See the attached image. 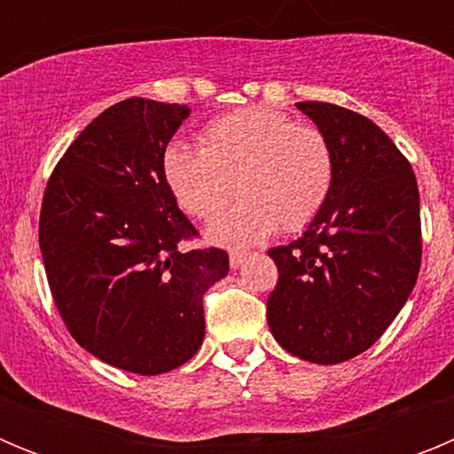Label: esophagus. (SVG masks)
I'll use <instances>...</instances> for the list:
<instances>
[{"mask_svg": "<svg viewBox=\"0 0 454 454\" xmlns=\"http://www.w3.org/2000/svg\"><path fill=\"white\" fill-rule=\"evenodd\" d=\"M247 259V252H240V250H231L230 252V266L231 268H239L240 263Z\"/></svg>", "mask_w": 454, "mask_h": 454, "instance_id": "34e87169", "label": "esophagus"}]
</instances>
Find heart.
<instances>
[{
  "instance_id": "b5f03b06",
  "label": "heart",
  "mask_w": 454,
  "mask_h": 454,
  "mask_svg": "<svg viewBox=\"0 0 454 454\" xmlns=\"http://www.w3.org/2000/svg\"><path fill=\"white\" fill-rule=\"evenodd\" d=\"M200 150L170 143L161 175L184 214L214 223L234 198L240 202L214 227L227 246H252L279 227L300 231L330 202L336 152L314 124L263 106L236 108L200 129Z\"/></svg>"
}]
</instances>
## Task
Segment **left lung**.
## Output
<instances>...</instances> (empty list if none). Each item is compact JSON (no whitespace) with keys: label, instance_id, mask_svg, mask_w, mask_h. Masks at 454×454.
Returning a JSON list of instances; mask_svg holds the SVG:
<instances>
[{"label":"left lung","instance_id":"left-lung-1","mask_svg":"<svg viewBox=\"0 0 454 454\" xmlns=\"http://www.w3.org/2000/svg\"><path fill=\"white\" fill-rule=\"evenodd\" d=\"M295 106L336 152L330 202L288 246L272 247L268 325L277 343L314 364L362 355L398 316L420 270V200L407 156L366 115L327 102Z\"/></svg>","mask_w":454,"mask_h":454}]
</instances>
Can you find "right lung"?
I'll use <instances>...</instances> for the list:
<instances>
[{
    "label": "right lung",
    "mask_w": 454,
    "mask_h": 454,
    "mask_svg": "<svg viewBox=\"0 0 454 454\" xmlns=\"http://www.w3.org/2000/svg\"><path fill=\"white\" fill-rule=\"evenodd\" d=\"M186 104L129 98L72 140L50 175L38 239L51 298L79 346L138 375L186 364L204 339L202 298L230 270L179 211L161 154Z\"/></svg>",
    "instance_id": "1"
}]
</instances>
